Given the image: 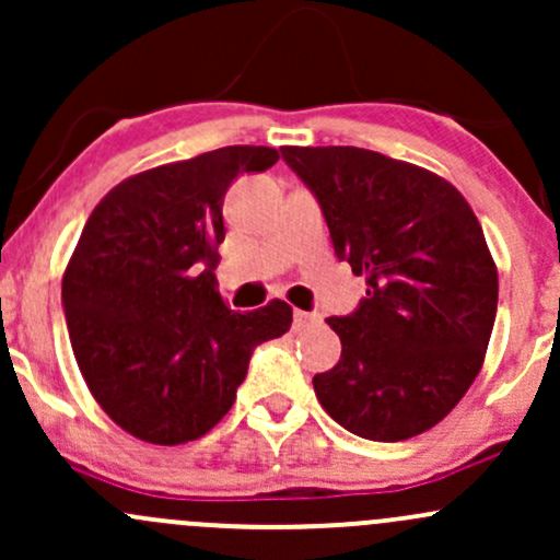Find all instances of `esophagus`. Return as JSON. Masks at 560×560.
<instances>
[{"instance_id": "34e87169", "label": "esophagus", "mask_w": 560, "mask_h": 560, "mask_svg": "<svg viewBox=\"0 0 560 560\" xmlns=\"http://www.w3.org/2000/svg\"><path fill=\"white\" fill-rule=\"evenodd\" d=\"M310 323H317L315 312H304V310H293V328L302 330L310 326Z\"/></svg>"}]
</instances>
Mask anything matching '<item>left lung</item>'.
I'll use <instances>...</instances> for the list:
<instances>
[{
    "label": "left lung",
    "instance_id": "obj_1",
    "mask_svg": "<svg viewBox=\"0 0 560 560\" xmlns=\"http://www.w3.org/2000/svg\"><path fill=\"white\" fill-rule=\"evenodd\" d=\"M365 299L328 317L341 358L315 374L334 422L395 443L441 422L483 365L497 267L465 197L424 167L358 147H282Z\"/></svg>",
    "mask_w": 560,
    "mask_h": 560
}]
</instances>
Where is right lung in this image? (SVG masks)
Returning a JSON list of instances; mask_svg holds the SVG:
<instances>
[{
    "label": "right lung",
    "instance_id": "1",
    "mask_svg": "<svg viewBox=\"0 0 560 560\" xmlns=\"http://www.w3.org/2000/svg\"><path fill=\"white\" fill-rule=\"evenodd\" d=\"M278 149L224 147L138 173L95 206L63 275L71 350L98 406L158 446L197 441L230 411L258 345L293 312H232L213 288L224 195Z\"/></svg>",
    "mask_w": 560,
    "mask_h": 560
}]
</instances>
